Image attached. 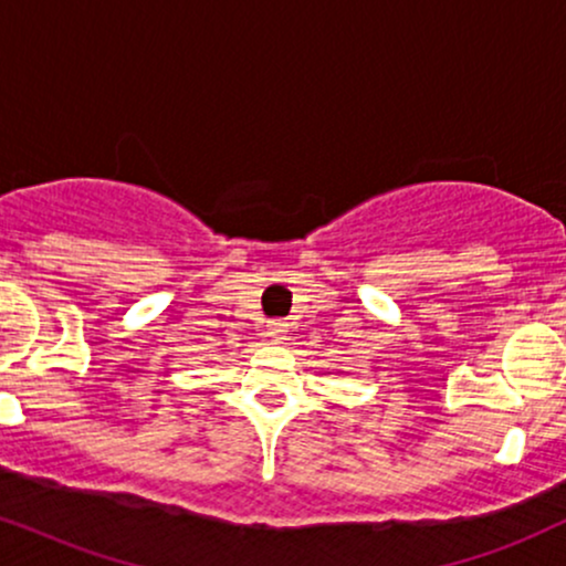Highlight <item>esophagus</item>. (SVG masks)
Returning <instances> with one entry per match:
<instances>
[{
    "mask_svg": "<svg viewBox=\"0 0 566 566\" xmlns=\"http://www.w3.org/2000/svg\"><path fill=\"white\" fill-rule=\"evenodd\" d=\"M284 333H287V324H284L282 319L269 322V335H271V337H276V340H282Z\"/></svg>",
    "mask_w": 566,
    "mask_h": 566,
    "instance_id": "obj_1",
    "label": "esophagus"
}]
</instances>
